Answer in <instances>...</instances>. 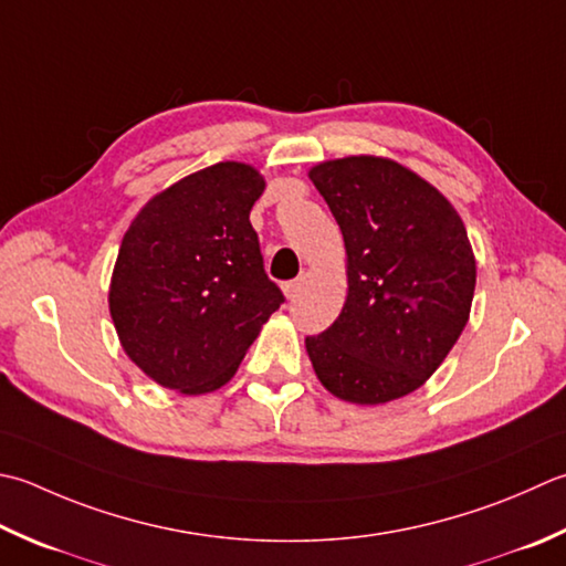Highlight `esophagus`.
I'll use <instances>...</instances> for the list:
<instances>
[{"label":"esophagus","instance_id":"34e87169","mask_svg":"<svg viewBox=\"0 0 566 566\" xmlns=\"http://www.w3.org/2000/svg\"><path fill=\"white\" fill-rule=\"evenodd\" d=\"M282 290H284V296H286V298H294L298 292H302V280L286 282V284H282Z\"/></svg>","mask_w":566,"mask_h":566}]
</instances>
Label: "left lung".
I'll return each instance as SVG.
<instances>
[{
	"instance_id": "1",
	"label": "left lung",
	"mask_w": 566,
	"mask_h": 566,
	"mask_svg": "<svg viewBox=\"0 0 566 566\" xmlns=\"http://www.w3.org/2000/svg\"><path fill=\"white\" fill-rule=\"evenodd\" d=\"M340 228L348 294L334 326L306 338L316 378L343 402L415 392L469 324L475 254L449 198L390 157L308 169Z\"/></svg>"
}]
</instances>
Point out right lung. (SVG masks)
<instances>
[{"mask_svg":"<svg viewBox=\"0 0 566 566\" xmlns=\"http://www.w3.org/2000/svg\"><path fill=\"white\" fill-rule=\"evenodd\" d=\"M262 191L252 164L218 161L151 196L129 223L107 306L122 350L157 385L220 390L284 302L250 223Z\"/></svg>","mask_w":566,"mask_h":566,"instance_id":"obj_1","label":"right lung"}]
</instances>
